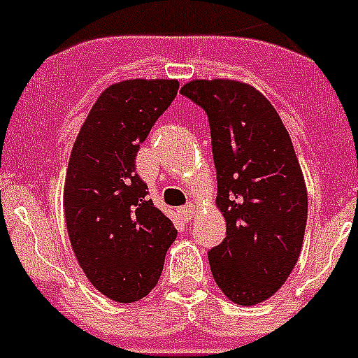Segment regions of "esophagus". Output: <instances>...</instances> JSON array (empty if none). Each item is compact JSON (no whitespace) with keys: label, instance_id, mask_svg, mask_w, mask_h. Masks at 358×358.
Here are the masks:
<instances>
[{"label":"esophagus","instance_id":"obj_1","mask_svg":"<svg viewBox=\"0 0 358 358\" xmlns=\"http://www.w3.org/2000/svg\"><path fill=\"white\" fill-rule=\"evenodd\" d=\"M177 213H179L185 221H190L195 213V206L194 204H186V206H181V208L177 210Z\"/></svg>","mask_w":358,"mask_h":358}]
</instances>
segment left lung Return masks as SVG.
Segmentation results:
<instances>
[{
    "label": "left lung",
    "mask_w": 358,
    "mask_h": 358,
    "mask_svg": "<svg viewBox=\"0 0 358 358\" xmlns=\"http://www.w3.org/2000/svg\"><path fill=\"white\" fill-rule=\"evenodd\" d=\"M206 112L226 237L208 252L217 286L239 306L270 299L301 255L308 192L292 139L270 101L234 79L181 88Z\"/></svg>",
    "instance_id": "obj_1"
}]
</instances>
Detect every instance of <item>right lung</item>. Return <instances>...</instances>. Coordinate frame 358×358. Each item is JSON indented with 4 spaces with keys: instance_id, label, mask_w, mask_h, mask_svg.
Masks as SVG:
<instances>
[{
    "instance_id": "add662e5",
    "label": "right lung",
    "mask_w": 358,
    "mask_h": 358,
    "mask_svg": "<svg viewBox=\"0 0 358 358\" xmlns=\"http://www.w3.org/2000/svg\"><path fill=\"white\" fill-rule=\"evenodd\" d=\"M177 79H127L101 92L66 168L63 206L79 266L105 297L136 302L155 288L177 237L136 172V155L177 96Z\"/></svg>"
}]
</instances>
